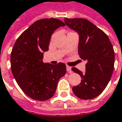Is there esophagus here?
<instances>
[{"mask_svg": "<svg viewBox=\"0 0 122 122\" xmlns=\"http://www.w3.org/2000/svg\"><path fill=\"white\" fill-rule=\"evenodd\" d=\"M66 70H67V71H68V73H72V71H71V66H66Z\"/></svg>", "mask_w": 122, "mask_h": 122, "instance_id": "obj_1", "label": "esophagus"}]
</instances>
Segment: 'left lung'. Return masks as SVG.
<instances>
[{
	"instance_id": "left-lung-1",
	"label": "left lung",
	"mask_w": 122,
	"mask_h": 122,
	"mask_svg": "<svg viewBox=\"0 0 122 122\" xmlns=\"http://www.w3.org/2000/svg\"><path fill=\"white\" fill-rule=\"evenodd\" d=\"M66 25L79 35L78 54L86 60V73L75 67L72 71L81 78L80 84L73 87L75 95L90 100L100 95L110 81L114 69L115 53L108 36L83 18H64Z\"/></svg>"
}]
</instances>
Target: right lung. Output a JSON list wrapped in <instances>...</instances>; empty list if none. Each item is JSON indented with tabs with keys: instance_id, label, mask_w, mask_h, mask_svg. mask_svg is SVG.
<instances>
[{
	"instance_id": "1",
	"label": "right lung",
	"mask_w": 122,
	"mask_h": 122,
	"mask_svg": "<svg viewBox=\"0 0 122 122\" xmlns=\"http://www.w3.org/2000/svg\"><path fill=\"white\" fill-rule=\"evenodd\" d=\"M65 24L56 18L36 21L15 41L11 53L13 75L21 90L36 101L54 96L59 79L66 73L64 63L52 65L43 62V52L49 49L51 35Z\"/></svg>"
}]
</instances>
